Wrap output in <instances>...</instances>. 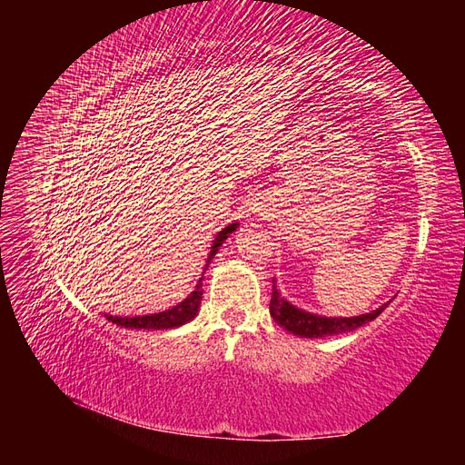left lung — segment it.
Returning <instances> with one entry per match:
<instances>
[{"instance_id":"obj_1","label":"left lung","mask_w":465,"mask_h":465,"mask_svg":"<svg viewBox=\"0 0 465 465\" xmlns=\"http://www.w3.org/2000/svg\"><path fill=\"white\" fill-rule=\"evenodd\" d=\"M386 306H388V302L382 304L380 308H376V311H372V312L353 316V318L318 316V314H312V312L301 311V308L292 306L287 299L281 297L277 287H275V279H273L270 314L281 328H285L287 331L299 335V337H311V340H312V337H328V335L353 331V330L361 328L362 323H369L374 318H378L380 314H382Z\"/></svg>"}]
</instances>
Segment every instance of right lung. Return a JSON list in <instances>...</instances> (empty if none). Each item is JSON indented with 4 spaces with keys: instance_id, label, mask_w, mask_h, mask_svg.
<instances>
[{
    "instance_id": "1",
    "label": "right lung",
    "mask_w": 465,
    "mask_h": 465,
    "mask_svg": "<svg viewBox=\"0 0 465 465\" xmlns=\"http://www.w3.org/2000/svg\"><path fill=\"white\" fill-rule=\"evenodd\" d=\"M238 227V223H231L224 227L217 238L213 241V246H211V252L207 256V262H205V270L209 267V262L213 260V256L217 254V250L221 248V244L227 241V238L231 236V232H234ZM203 279V277H202ZM202 279L198 281V285H195V289L188 294V297L182 301L180 304L168 308V311L164 312H159V314H147V316H110V314H104V318L112 323H116V326H122V328H134V330H173V328H180L184 326L186 322L193 320L195 314L200 312V304H202Z\"/></svg>"
}]
</instances>
